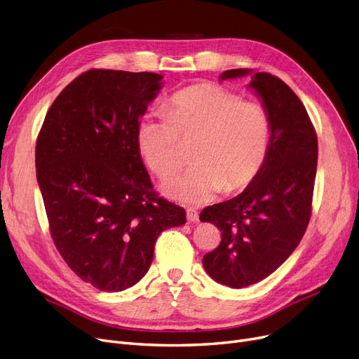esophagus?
<instances>
[{
	"instance_id": "obj_1",
	"label": "esophagus",
	"mask_w": 359,
	"mask_h": 359,
	"mask_svg": "<svg viewBox=\"0 0 359 359\" xmlns=\"http://www.w3.org/2000/svg\"><path fill=\"white\" fill-rule=\"evenodd\" d=\"M186 215H187V221H189V222H198L199 221V214L194 208H187Z\"/></svg>"
}]
</instances>
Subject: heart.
I'll return each instance as SVG.
<instances>
[{"mask_svg":"<svg viewBox=\"0 0 359 359\" xmlns=\"http://www.w3.org/2000/svg\"><path fill=\"white\" fill-rule=\"evenodd\" d=\"M194 141L196 164L164 182L161 189L180 202L202 205L224 189H246L260 175L272 144L269 113L231 90L199 84L176 93L164 113H149L137 128L140 154L160 177L177 172L183 164L182 142Z\"/></svg>","mask_w":359,"mask_h":359,"instance_id":"heart-1","label":"heart"}]
</instances>
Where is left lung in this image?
<instances>
[{
	"label": "left lung",
	"mask_w": 359,
	"mask_h": 359,
	"mask_svg": "<svg viewBox=\"0 0 359 359\" xmlns=\"http://www.w3.org/2000/svg\"><path fill=\"white\" fill-rule=\"evenodd\" d=\"M250 75L249 88L269 113L272 144L256 180L236 198L208 206L199 219L221 231L219 246L202 259L218 284L244 288L275 272L303 238L311 215L317 135L297 94L275 75L229 69L219 80Z\"/></svg>",
	"instance_id": "left-lung-1"
}]
</instances>
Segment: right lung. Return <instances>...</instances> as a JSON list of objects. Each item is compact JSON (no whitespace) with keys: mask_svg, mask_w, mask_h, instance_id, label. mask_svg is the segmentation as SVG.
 Returning <instances> with one entry per match:
<instances>
[{"mask_svg":"<svg viewBox=\"0 0 359 359\" xmlns=\"http://www.w3.org/2000/svg\"><path fill=\"white\" fill-rule=\"evenodd\" d=\"M163 75L90 69L55 99L36 141L52 240L71 271L119 292L148 272L161 231L186 212L160 198L137 145V128Z\"/></svg>","mask_w":359,"mask_h":359,"instance_id":"1","label":"right lung"}]
</instances>
